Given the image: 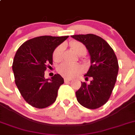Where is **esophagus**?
Instances as JSON below:
<instances>
[{
  "instance_id": "1",
  "label": "esophagus",
  "mask_w": 135,
  "mask_h": 135,
  "mask_svg": "<svg viewBox=\"0 0 135 135\" xmlns=\"http://www.w3.org/2000/svg\"><path fill=\"white\" fill-rule=\"evenodd\" d=\"M64 80H65V82L70 81L72 80V79H69V78H64Z\"/></svg>"
}]
</instances>
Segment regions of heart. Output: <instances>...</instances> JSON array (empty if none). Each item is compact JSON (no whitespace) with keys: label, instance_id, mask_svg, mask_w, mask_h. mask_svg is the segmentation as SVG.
I'll return each instance as SVG.
<instances>
[{"label":"heart","instance_id":"b5f03b06","mask_svg":"<svg viewBox=\"0 0 135 135\" xmlns=\"http://www.w3.org/2000/svg\"><path fill=\"white\" fill-rule=\"evenodd\" d=\"M70 45L73 50L79 56H83L86 53V48L82 42L79 41H71ZM64 46L59 45L54 49L52 54V59L54 61L59 62L62 60L63 56ZM57 72L61 75L66 78H73L77 76L83 71V68L80 65L77 63H70L69 62H64L58 66Z\"/></svg>","mask_w":135,"mask_h":135}]
</instances>
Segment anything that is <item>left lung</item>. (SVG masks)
I'll return each instance as SVG.
<instances>
[{"label": "left lung", "instance_id": "obj_1", "mask_svg": "<svg viewBox=\"0 0 135 135\" xmlns=\"http://www.w3.org/2000/svg\"><path fill=\"white\" fill-rule=\"evenodd\" d=\"M71 37L85 45L91 61L85 76L93 79L89 85L81 82L76 92L77 100L86 108L98 109L107 103L115 85L119 68L117 57L110 45L98 35L90 33Z\"/></svg>", "mask_w": 135, "mask_h": 135}]
</instances>
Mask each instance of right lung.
Returning a JSON list of instances; mask_svg holds the SVG:
<instances>
[{
    "label": "right lung",
    "mask_w": 135,
    "mask_h": 135,
    "mask_svg": "<svg viewBox=\"0 0 135 135\" xmlns=\"http://www.w3.org/2000/svg\"><path fill=\"white\" fill-rule=\"evenodd\" d=\"M69 36L37 37L24 42L15 54L13 62L15 82L28 104L43 109L53 104L64 79L58 74L45 78V71L52 65V54Z\"/></svg>",
    "instance_id": "right-lung-1"
}]
</instances>
